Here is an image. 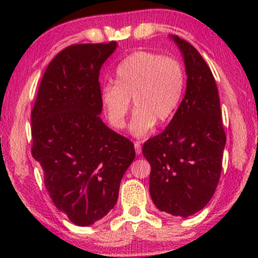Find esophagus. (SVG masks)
<instances>
[{"label":"esophagus","instance_id":"esophagus-1","mask_svg":"<svg viewBox=\"0 0 258 258\" xmlns=\"http://www.w3.org/2000/svg\"><path fill=\"white\" fill-rule=\"evenodd\" d=\"M135 149H136V154H137V155H139V154H142L141 142H135Z\"/></svg>","mask_w":258,"mask_h":258}]
</instances>
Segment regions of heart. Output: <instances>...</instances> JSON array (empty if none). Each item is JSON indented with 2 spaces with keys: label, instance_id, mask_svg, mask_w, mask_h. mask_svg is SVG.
<instances>
[{
  "label": "heart",
  "instance_id": "1",
  "mask_svg": "<svg viewBox=\"0 0 258 258\" xmlns=\"http://www.w3.org/2000/svg\"><path fill=\"white\" fill-rule=\"evenodd\" d=\"M185 84L184 68L172 57L141 51L123 59L115 70V84H105L100 100L109 122L120 130L125 126L131 108L136 111L130 130L146 136L156 120L165 122L178 106Z\"/></svg>",
  "mask_w": 258,
  "mask_h": 258
}]
</instances>
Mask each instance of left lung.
Here are the masks:
<instances>
[{
  "instance_id": "obj_1",
  "label": "left lung",
  "mask_w": 258,
  "mask_h": 258,
  "mask_svg": "<svg viewBox=\"0 0 258 258\" xmlns=\"http://www.w3.org/2000/svg\"><path fill=\"white\" fill-rule=\"evenodd\" d=\"M184 59L185 96L164 132L144 143L152 172L149 191L160 211L188 217L211 200L221 177L226 133L211 69L200 53L176 35Z\"/></svg>"
}]
</instances>
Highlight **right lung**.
Masks as SVG:
<instances>
[{"label": "right lung", "instance_id": "obj_1", "mask_svg": "<svg viewBox=\"0 0 258 258\" xmlns=\"http://www.w3.org/2000/svg\"><path fill=\"white\" fill-rule=\"evenodd\" d=\"M117 43L72 44L47 67L31 110V153L59 211L91 226L115 206L136 156L130 139L100 119L99 72Z\"/></svg>", "mask_w": 258, "mask_h": 258}]
</instances>
